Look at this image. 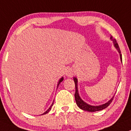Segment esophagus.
I'll list each match as a JSON object with an SVG mask.
<instances>
[{
    "mask_svg": "<svg viewBox=\"0 0 131 131\" xmlns=\"http://www.w3.org/2000/svg\"><path fill=\"white\" fill-rule=\"evenodd\" d=\"M74 75V71L73 70V69L72 68H69L68 70H67V71L66 72V75L68 76L69 77H73V75Z\"/></svg>",
    "mask_w": 131,
    "mask_h": 131,
    "instance_id": "obj_1",
    "label": "esophagus"
}]
</instances>
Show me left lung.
Here are the masks:
<instances>
[{"label": "left lung", "instance_id": "left-lung-1", "mask_svg": "<svg viewBox=\"0 0 131 131\" xmlns=\"http://www.w3.org/2000/svg\"><path fill=\"white\" fill-rule=\"evenodd\" d=\"M111 40H112L113 43L114 44V46L116 48V50H118V53L120 54V58L121 62H122V54L121 52H120V48H119L117 42H116V40L115 39L113 38L112 36H111L110 38ZM73 81H74L75 85V99L76 104H77V106L79 107L81 110H84V111H89V112H95V111H101V110H104V109L106 108L107 107H108L109 105L111 103L113 99L114 96L111 98V99L107 102L106 103L104 104L99 105V106H91V105L88 104V103L85 102L80 97L78 91V86H77V83H78V81H77V79L76 77H73Z\"/></svg>", "mask_w": 131, "mask_h": 131}]
</instances>
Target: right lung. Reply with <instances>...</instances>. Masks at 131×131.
Here are the masks:
<instances>
[{"mask_svg": "<svg viewBox=\"0 0 131 131\" xmlns=\"http://www.w3.org/2000/svg\"><path fill=\"white\" fill-rule=\"evenodd\" d=\"M63 79H64V78H63V77H61V79H59V81H58V85H57V88H58V86H59V84H60V83H61V82H62V81H63ZM53 104H54V102H52V105H51V106H50V107H49V109H48V110H47V111H45V113H43V114H41V115H45V114L48 113H49V111H50V110H51V107H52V106H53Z\"/></svg>", "mask_w": 131, "mask_h": 131, "instance_id": "obj_1", "label": "right lung"}]
</instances>
